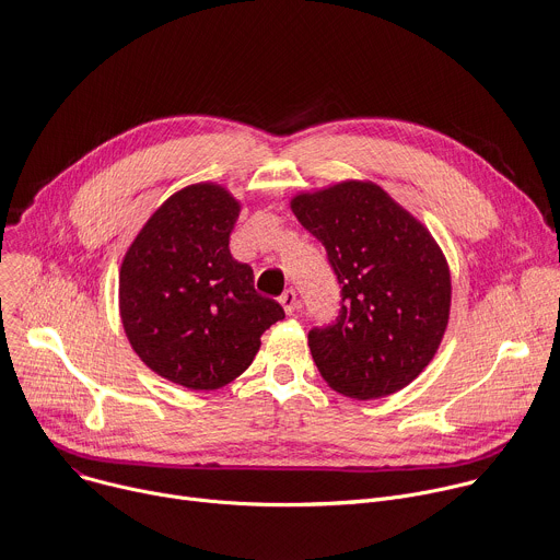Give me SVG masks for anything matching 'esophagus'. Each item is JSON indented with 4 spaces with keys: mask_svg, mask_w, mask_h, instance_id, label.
<instances>
[{
    "mask_svg": "<svg viewBox=\"0 0 560 560\" xmlns=\"http://www.w3.org/2000/svg\"><path fill=\"white\" fill-rule=\"evenodd\" d=\"M279 303L283 306L285 315H292L296 311V292L294 290H285L281 296H279Z\"/></svg>",
    "mask_w": 560,
    "mask_h": 560,
    "instance_id": "1",
    "label": "esophagus"
}]
</instances>
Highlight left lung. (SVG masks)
<instances>
[{
    "instance_id": "1",
    "label": "left lung",
    "mask_w": 560,
    "mask_h": 560,
    "mask_svg": "<svg viewBox=\"0 0 560 560\" xmlns=\"http://www.w3.org/2000/svg\"><path fill=\"white\" fill-rule=\"evenodd\" d=\"M326 247L341 285L339 315L308 332L330 388L377 399L413 382L442 341L451 277L433 236L377 185L348 180L292 198Z\"/></svg>"
}]
</instances>
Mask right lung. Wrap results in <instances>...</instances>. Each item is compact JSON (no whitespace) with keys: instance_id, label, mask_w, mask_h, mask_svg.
Segmentation results:
<instances>
[{"instance_id":"1","label":"right lung","mask_w":560,"mask_h":560,"mask_svg":"<svg viewBox=\"0 0 560 560\" xmlns=\"http://www.w3.org/2000/svg\"><path fill=\"white\" fill-rule=\"evenodd\" d=\"M238 202L219 185L176 191L154 212L120 268V317L138 358L161 377L212 390L238 377L261 335L285 317L230 254Z\"/></svg>"}]
</instances>
